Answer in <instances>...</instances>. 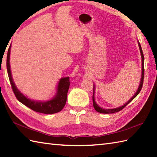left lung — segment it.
Instances as JSON below:
<instances>
[{
    "label": "left lung",
    "mask_w": 157,
    "mask_h": 157,
    "mask_svg": "<svg viewBox=\"0 0 157 157\" xmlns=\"http://www.w3.org/2000/svg\"><path fill=\"white\" fill-rule=\"evenodd\" d=\"M138 45H139V48L140 50V53H141V56H142V78H141V80H140V84L139 86V88L138 89L137 92H136V94H134V96H133V97L129 100V101L125 103V104L122 106H120L119 108H116V109H103L101 107H100V106L96 104V102H95V100H94V92H93V96H92V101H93V106H94V108L95 109V110L98 113H105V114H108V113H117V112H119L120 111H121V110L128 105L130 102H132L133 100H134L137 95L139 94L140 92L141 91L142 88V86H143V83H144V55H143V52H142V47H141V45L140 44V42H138Z\"/></svg>",
    "instance_id": "1"
}]
</instances>
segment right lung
<instances>
[{
	"instance_id": "obj_1",
	"label": "right lung",
	"mask_w": 157,
	"mask_h": 157,
	"mask_svg": "<svg viewBox=\"0 0 157 157\" xmlns=\"http://www.w3.org/2000/svg\"><path fill=\"white\" fill-rule=\"evenodd\" d=\"M10 52H11V45H10L8 52H7V58H6V69H7L8 75L9 78L10 83H11V88L14 94L17 99L22 104L28 106L33 111L36 112L44 113V114H53V113H59L64 107L66 101H67V95L70 86L69 78H63L61 79L57 89V94L55 97L52 99L51 101L47 102H38L29 100L25 96H23L20 92L13 81L11 69H10Z\"/></svg>"
}]
</instances>
